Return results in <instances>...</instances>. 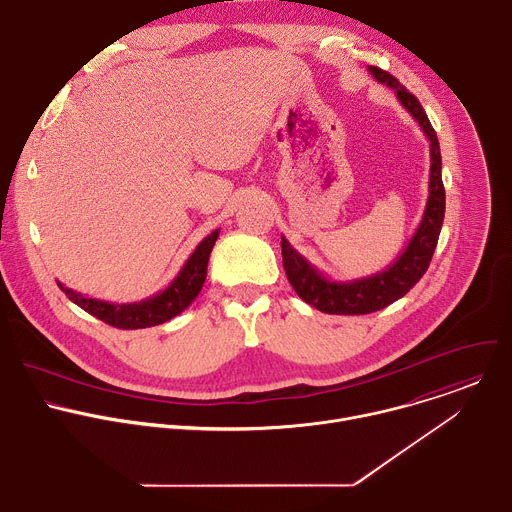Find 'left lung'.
<instances>
[{
	"instance_id": "1",
	"label": "left lung",
	"mask_w": 512,
	"mask_h": 512,
	"mask_svg": "<svg viewBox=\"0 0 512 512\" xmlns=\"http://www.w3.org/2000/svg\"><path fill=\"white\" fill-rule=\"evenodd\" d=\"M371 75L389 89L395 91L399 103L419 123L425 137L429 139V196L421 216V223L415 229L411 241L403 253L385 269L375 275H367L350 281H334L302 257L285 237H281L283 269L296 289V294L310 306L326 314L360 316L387 308L389 304L403 298L407 291L423 277L433 257L437 237H440L446 212V190L442 182V154L437 135L415 95H411L389 72L369 66Z\"/></svg>"
}]
</instances>
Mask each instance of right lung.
Wrapping results in <instances>:
<instances>
[{"mask_svg": "<svg viewBox=\"0 0 512 512\" xmlns=\"http://www.w3.org/2000/svg\"><path fill=\"white\" fill-rule=\"evenodd\" d=\"M218 233L221 231H212L206 239L198 243L194 253L188 257L180 273L174 277V281L158 291L156 296L133 302V304H111L95 298H87L79 291L64 287L60 281L58 287L68 296L70 302H75L79 308L89 312L91 316L103 320L105 324L121 330H137V328H150L164 324L172 320L174 316L182 314L200 294V289L206 279V267H208V257L210 251L218 239Z\"/></svg>", "mask_w": 512, "mask_h": 512, "instance_id": "add662e5", "label": "right lung"}]
</instances>
